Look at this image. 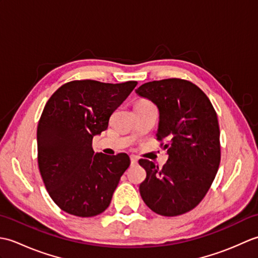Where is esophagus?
Returning a JSON list of instances; mask_svg holds the SVG:
<instances>
[{"instance_id":"esophagus-1","label":"esophagus","mask_w":258,"mask_h":258,"mask_svg":"<svg viewBox=\"0 0 258 258\" xmlns=\"http://www.w3.org/2000/svg\"><path fill=\"white\" fill-rule=\"evenodd\" d=\"M131 164H132V165H135V164H138V158L134 157V156H131Z\"/></svg>"}]
</instances>
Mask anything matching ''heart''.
I'll return each instance as SVG.
<instances>
[{"mask_svg":"<svg viewBox=\"0 0 258 258\" xmlns=\"http://www.w3.org/2000/svg\"><path fill=\"white\" fill-rule=\"evenodd\" d=\"M147 104H152V103L147 100H140L138 101V103H136V105H147Z\"/></svg>","mask_w":258,"mask_h":258,"instance_id":"1","label":"heart"}]
</instances>
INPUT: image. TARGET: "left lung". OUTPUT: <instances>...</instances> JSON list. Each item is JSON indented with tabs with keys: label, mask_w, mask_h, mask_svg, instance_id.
<instances>
[{
	"label": "left lung",
	"mask_w": 258,
	"mask_h": 258,
	"mask_svg": "<svg viewBox=\"0 0 258 258\" xmlns=\"http://www.w3.org/2000/svg\"><path fill=\"white\" fill-rule=\"evenodd\" d=\"M136 93L160 109L156 136L168 154L162 168L145 158L139 161L146 172L141 196L156 214L182 215L204 199L220 166L216 112L199 86L182 79L147 82Z\"/></svg>",
	"instance_id": "left-lung-1"
}]
</instances>
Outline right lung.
<instances>
[{
	"instance_id": "add662e5",
	"label": "right lung",
	"mask_w": 258,
	"mask_h": 258,
	"mask_svg": "<svg viewBox=\"0 0 258 258\" xmlns=\"http://www.w3.org/2000/svg\"><path fill=\"white\" fill-rule=\"evenodd\" d=\"M136 85V81H72L46 102L37 125V163L48 194L62 211L92 217L108 207L130 157L95 154L92 140L108 127L111 115Z\"/></svg>"
}]
</instances>
